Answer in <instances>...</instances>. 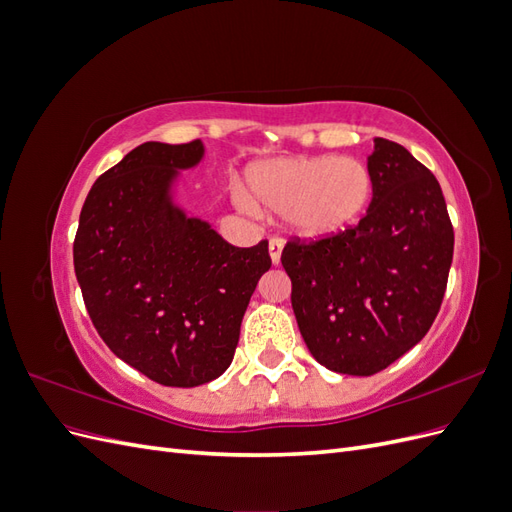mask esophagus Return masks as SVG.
Returning a JSON list of instances; mask_svg holds the SVG:
<instances>
[{"label": "esophagus", "mask_w": 512, "mask_h": 512, "mask_svg": "<svg viewBox=\"0 0 512 512\" xmlns=\"http://www.w3.org/2000/svg\"><path fill=\"white\" fill-rule=\"evenodd\" d=\"M282 250H284V239L282 237H271L269 239V254H271L273 265H280Z\"/></svg>", "instance_id": "34e87169"}]
</instances>
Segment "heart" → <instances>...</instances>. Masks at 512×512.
<instances>
[{
	"instance_id": "1",
	"label": "heart",
	"mask_w": 512,
	"mask_h": 512,
	"mask_svg": "<svg viewBox=\"0 0 512 512\" xmlns=\"http://www.w3.org/2000/svg\"><path fill=\"white\" fill-rule=\"evenodd\" d=\"M247 188L260 207L286 213L301 237L320 239L363 218L374 183L361 160L314 156L256 164L247 173Z\"/></svg>"
}]
</instances>
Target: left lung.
I'll return each instance as SVG.
<instances>
[{
	"mask_svg": "<svg viewBox=\"0 0 512 512\" xmlns=\"http://www.w3.org/2000/svg\"><path fill=\"white\" fill-rule=\"evenodd\" d=\"M367 168L374 198L359 224L282 250L309 352L350 376L378 374L427 335L455 245L440 183L406 147L374 138Z\"/></svg>",
	"mask_w": 512,
	"mask_h": 512,
	"instance_id": "8db88e82",
	"label": "left lung"
}]
</instances>
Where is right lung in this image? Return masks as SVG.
Returning a JSON list of instances; mask_svg holds the SVG:
<instances>
[{"label": "right lung", "instance_id": "right-lung-1", "mask_svg": "<svg viewBox=\"0 0 512 512\" xmlns=\"http://www.w3.org/2000/svg\"><path fill=\"white\" fill-rule=\"evenodd\" d=\"M200 141L145 143L98 177L74 237V271L96 331L121 361L164 386L222 376L269 243L235 247L168 200Z\"/></svg>", "mask_w": 512, "mask_h": 512}]
</instances>
